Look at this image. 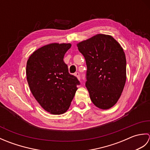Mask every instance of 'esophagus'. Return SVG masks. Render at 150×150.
<instances>
[{"label":"esophagus","mask_w":150,"mask_h":150,"mask_svg":"<svg viewBox=\"0 0 150 150\" xmlns=\"http://www.w3.org/2000/svg\"><path fill=\"white\" fill-rule=\"evenodd\" d=\"M75 77L78 79V80H79V81L81 80L80 73H79V72H77V73H75Z\"/></svg>","instance_id":"esophagus-1"}]
</instances>
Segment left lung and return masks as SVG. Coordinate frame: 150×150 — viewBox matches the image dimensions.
I'll return each instance as SVG.
<instances>
[{"mask_svg": "<svg viewBox=\"0 0 150 150\" xmlns=\"http://www.w3.org/2000/svg\"><path fill=\"white\" fill-rule=\"evenodd\" d=\"M87 66L86 87L95 106L108 110L115 104L126 81V60L122 46L109 35L97 34L77 44Z\"/></svg>", "mask_w": 150, "mask_h": 150, "instance_id": "8db88e82", "label": "left lung"}]
</instances>
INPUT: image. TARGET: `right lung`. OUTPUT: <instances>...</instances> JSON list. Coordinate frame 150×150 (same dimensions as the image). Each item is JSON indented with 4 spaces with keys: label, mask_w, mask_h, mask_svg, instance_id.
Returning <instances> with one entry per match:
<instances>
[{
    "label": "right lung",
    "mask_w": 150,
    "mask_h": 150,
    "mask_svg": "<svg viewBox=\"0 0 150 150\" xmlns=\"http://www.w3.org/2000/svg\"><path fill=\"white\" fill-rule=\"evenodd\" d=\"M70 43H52L35 51L26 64L30 91L43 109L53 115L66 112L79 81L70 75L63 60Z\"/></svg>",
    "instance_id": "1"
}]
</instances>
